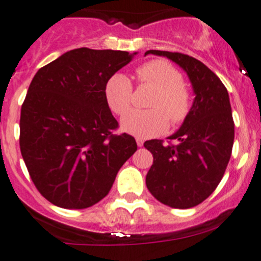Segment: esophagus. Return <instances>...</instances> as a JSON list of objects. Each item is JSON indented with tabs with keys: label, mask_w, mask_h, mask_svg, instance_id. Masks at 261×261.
Listing matches in <instances>:
<instances>
[{
	"label": "esophagus",
	"mask_w": 261,
	"mask_h": 261,
	"mask_svg": "<svg viewBox=\"0 0 261 261\" xmlns=\"http://www.w3.org/2000/svg\"><path fill=\"white\" fill-rule=\"evenodd\" d=\"M136 144H138V146H143L144 145V140L141 138H136Z\"/></svg>",
	"instance_id": "esophagus-1"
}]
</instances>
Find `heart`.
Listing matches in <instances>:
<instances>
[{
	"instance_id": "obj_1",
	"label": "heart",
	"mask_w": 261,
	"mask_h": 261,
	"mask_svg": "<svg viewBox=\"0 0 261 261\" xmlns=\"http://www.w3.org/2000/svg\"><path fill=\"white\" fill-rule=\"evenodd\" d=\"M140 83L155 88L147 106L150 110H133L121 120L125 133L139 138H152L165 133L173 123H180L191 112L192 99L180 72L165 60H151L136 70ZM105 96L110 109L123 115L131 106L133 84L125 74L116 73L107 81Z\"/></svg>"
}]
</instances>
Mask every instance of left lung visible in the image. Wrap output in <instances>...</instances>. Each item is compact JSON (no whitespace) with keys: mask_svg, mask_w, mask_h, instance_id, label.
<instances>
[{"mask_svg":"<svg viewBox=\"0 0 261 261\" xmlns=\"http://www.w3.org/2000/svg\"><path fill=\"white\" fill-rule=\"evenodd\" d=\"M165 57L187 73L194 93L191 112L179 130L168 139L145 141L152 154L146 174L150 193L172 208H191L217 188L232 151L235 125L230 98L220 78L199 60L181 53L147 50L145 55Z\"/></svg>","mask_w":261,"mask_h":261,"instance_id":"left-lung-1","label":"left lung"}]
</instances>
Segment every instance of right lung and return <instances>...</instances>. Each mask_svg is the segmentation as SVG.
<instances>
[{"instance_id":"obj_1","label":"right lung","mask_w":261,"mask_h":261,"mask_svg":"<svg viewBox=\"0 0 261 261\" xmlns=\"http://www.w3.org/2000/svg\"><path fill=\"white\" fill-rule=\"evenodd\" d=\"M138 53L80 48L34 75L21 107L20 149L38 191L53 204L83 210L109 194L136 151L118 126L105 87Z\"/></svg>"}]
</instances>
